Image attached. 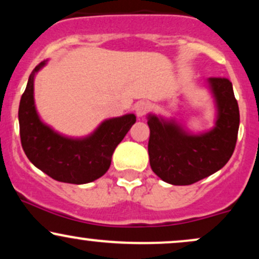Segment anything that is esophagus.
<instances>
[{"label":"esophagus","mask_w":259,"mask_h":259,"mask_svg":"<svg viewBox=\"0 0 259 259\" xmlns=\"http://www.w3.org/2000/svg\"><path fill=\"white\" fill-rule=\"evenodd\" d=\"M148 108H150V105H148V102L146 101H140L135 105V113L136 115H138V118H141L144 117L145 114H146V112L148 111Z\"/></svg>","instance_id":"obj_1"}]
</instances>
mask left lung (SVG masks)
Instances as JSON below:
<instances>
[{
  "mask_svg": "<svg viewBox=\"0 0 259 259\" xmlns=\"http://www.w3.org/2000/svg\"><path fill=\"white\" fill-rule=\"evenodd\" d=\"M206 85L215 107L212 129L194 134L174 118L147 115L151 168L171 185H191L214 174L234 152L240 112L233 84L225 78H208Z\"/></svg>",
  "mask_w": 259,
  "mask_h": 259,
  "instance_id": "8db88e82",
  "label": "left lung"
}]
</instances>
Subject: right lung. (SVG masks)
<instances>
[{
    "mask_svg": "<svg viewBox=\"0 0 259 259\" xmlns=\"http://www.w3.org/2000/svg\"><path fill=\"white\" fill-rule=\"evenodd\" d=\"M47 61L35 67L19 103V130L23 150L35 167L52 179L68 184H88L108 170L115 147L136 121L135 114L103 120L82 138L56 132L38 115L34 99L35 75Z\"/></svg>",
    "mask_w": 259,
    "mask_h": 259,
    "instance_id": "add662e5",
    "label": "right lung"
}]
</instances>
